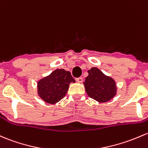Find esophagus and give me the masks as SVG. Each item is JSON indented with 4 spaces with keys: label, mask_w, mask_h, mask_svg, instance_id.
<instances>
[{
    "label": "esophagus",
    "mask_w": 148,
    "mask_h": 148,
    "mask_svg": "<svg viewBox=\"0 0 148 148\" xmlns=\"http://www.w3.org/2000/svg\"><path fill=\"white\" fill-rule=\"evenodd\" d=\"M76 81L78 83H82L83 82V78L82 77H79V78H76Z\"/></svg>",
    "instance_id": "obj_1"
}]
</instances>
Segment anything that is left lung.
Here are the masks:
<instances>
[{"instance_id": "8db88e82", "label": "left lung", "mask_w": 148, "mask_h": 148, "mask_svg": "<svg viewBox=\"0 0 148 148\" xmlns=\"http://www.w3.org/2000/svg\"><path fill=\"white\" fill-rule=\"evenodd\" d=\"M88 73L84 85L88 96L96 101L104 103L116 96L117 86L114 79L105 75L97 67H92Z\"/></svg>"}]
</instances>
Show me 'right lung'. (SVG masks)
I'll return each mask as SVG.
<instances>
[{"mask_svg":"<svg viewBox=\"0 0 148 148\" xmlns=\"http://www.w3.org/2000/svg\"><path fill=\"white\" fill-rule=\"evenodd\" d=\"M71 82L75 80L69 71L57 69L38 81L37 94L44 101L54 104L64 97Z\"/></svg>","mask_w":148,"mask_h":148,"instance_id":"1","label":"right lung"}]
</instances>
